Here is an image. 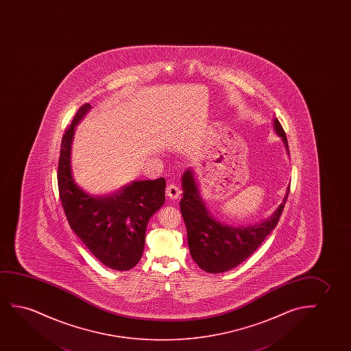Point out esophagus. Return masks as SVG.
<instances>
[{"label":"esophagus","instance_id":"1","mask_svg":"<svg viewBox=\"0 0 351 351\" xmlns=\"http://www.w3.org/2000/svg\"><path fill=\"white\" fill-rule=\"evenodd\" d=\"M167 197L170 200H178V199H180V197H181L180 188L178 186H175V184H169L168 187H167Z\"/></svg>","mask_w":351,"mask_h":351}]
</instances>
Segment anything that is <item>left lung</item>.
I'll list each match as a JSON object with an SVG mask.
<instances>
[{
	"label": "left lung",
	"mask_w": 351,
	"mask_h": 351,
	"mask_svg": "<svg viewBox=\"0 0 351 351\" xmlns=\"http://www.w3.org/2000/svg\"><path fill=\"white\" fill-rule=\"evenodd\" d=\"M274 128L289 154L287 135L277 117L274 119ZM181 182L183 197L180 206L187 228L189 252L197 266L208 274L234 269L253 254L277 226L290 192L289 183L283 202L267 219L253 226H234L218 219L207 208L192 168L183 173Z\"/></svg>",
	"instance_id": "1"
}]
</instances>
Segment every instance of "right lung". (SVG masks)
<instances>
[{"label": "right lung", "mask_w": 351, "mask_h": 351, "mask_svg": "<svg viewBox=\"0 0 351 351\" xmlns=\"http://www.w3.org/2000/svg\"><path fill=\"white\" fill-rule=\"evenodd\" d=\"M84 104L77 110L61 143L58 183L68 223L92 254L109 269L128 271L144 252L149 219L165 200L163 178L132 181L110 194H90L73 178L71 165L75 127L91 110Z\"/></svg>", "instance_id": "obj_1"}]
</instances>
